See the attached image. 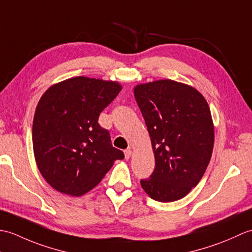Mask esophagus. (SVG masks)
<instances>
[{"label":"esophagus","instance_id":"34e87169","mask_svg":"<svg viewBox=\"0 0 252 252\" xmlns=\"http://www.w3.org/2000/svg\"><path fill=\"white\" fill-rule=\"evenodd\" d=\"M132 149L131 148H127V149H126L125 151V157H126V159H130L131 158V156H132Z\"/></svg>","mask_w":252,"mask_h":252}]
</instances>
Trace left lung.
<instances>
[{"label":"left lung","mask_w":252,"mask_h":252,"mask_svg":"<svg viewBox=\"0 0 252 252\" xmlns=\"http://www.w3.org/2000/svg\"><path fill=\"white\" fill-rule=\"evenodd\" d=\"M134 97L155 155L142 189L157 201L185 197L201 180L211 159L215 126L206 98L195 88L170 79L137 84Z\"/></svg>","instance_id":"obj_1"}]
</instances>
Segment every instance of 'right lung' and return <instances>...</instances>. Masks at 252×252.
Masks as SVG:
<instances>
[{
  "mask_svg": "<svg viewBox=\"0 0 252 252\" xmlns=\"http://www.w3.org/2000/svg\"><path fill=\"white\" fill-rule=\"evenodd\" d=\"M121 89L119 82L80 76L53 84L41 96L32 126L33 154L55 190L82 196L125 158L98 125L99 114Z\"/></svg>",
  "mask_w": 252,
  "mask_h": 252,
  "instance_id": "obj_1",
  "label": "right lung"
}]
</instances>
